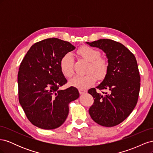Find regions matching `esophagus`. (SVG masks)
<instances>
[{
  "label": "esophagus",
  "instance_id": "obj_1",
  "mask_svg": "<svg viewBox=\"0 0 153 153\" xmlns=\"http://www.w3.org/2000/svg\"><path fill=\"white\" fill-rule=\"evenodd\" d=\"M79 92H80V94H84V93H85V92H87V90L86 89H79Z\"/></svg>",
  "mask_w": 153,
  "mask_h": 153
}]
</instances>
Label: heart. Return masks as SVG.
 <instances>
[{"label": "heart", "mask_w": 153, "mask_h": 153, "mask_svg": "<svg viewBox=\"0 0 153 153\" xmlns=\"http://www.w3.org/2000/svg\"><path fill=\"white\" fill-rule=\"evenodd\" d=\"M80 56L89 62L87 66V74L77 75L69 80V84L78 89H86L92 85L96 80H103L106 76L108 69V64L105 59L100 57V52L98 50L88 46H84L78 50ZM73 55L70 53L64 55L60 61V68L64 76L70 78L73 75Z\"/></svg>", "instance_id": "obj_1"}]
</instances>
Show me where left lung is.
Instances as JSON below:
<instances>
[{"label": "left lung", "mask_w": 153, "mask_h": 153, "mask_svg": "<svg viewBox=\"0 0 153 153\" xmlns=\"http://www.w3.org/2000/svg\"><path fill=\"white\" fill-rule=\"evenodd\" d=\"M91 47L102 50L108 59V69L103 81L88 91L94 98L89 112L94 122L112 127L122 123L137 103L140 76L136 58L126 47L117 41L101 39L86 42ZM108 92L100 94L99 90Z\"/></svg>", "instance_id": "left-lung-1"}]
</instances>
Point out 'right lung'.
Instances as JSON below:
<instances>
[{"label":"right lung","instance_id":"1","mask_svg":"<svg viewBox=\"0 0 153 153\" xmlns=\"http://www.w3.org/2000/svg\"><path fill=\"white\" fill-rule=\"evenodd\" d=\"M75 48L68 41L48 38L32 46L18 73V98L29 121L44 129L61 126L69 113V103L78 98L76 88H59L67 83L60 68L64 55Z\"/></svg>","mask_w":153,"mask_h":153}]
</instances>
